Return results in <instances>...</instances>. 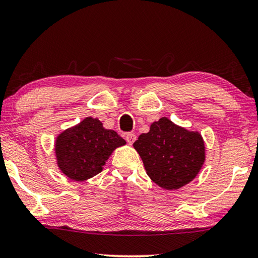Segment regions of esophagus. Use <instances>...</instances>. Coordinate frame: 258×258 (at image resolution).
<instances>
[{
  "mask_svg": "<svg viewBox=\"0 0 258 258\" xmlns=\"http://www.w3.org/2000/svg\"><path fill=\"white\" fill-rule=\"evenodd\" d=\"M136 139H137V136H136L134 133L125 134V140H127V143L129 145H133L136 142Z\"/></svg>",
  "mask_w": 258,
  "mask_h": 258,
  "instance_id": "esophagus-1",
  "label": "esophagus"
}]
</instances>
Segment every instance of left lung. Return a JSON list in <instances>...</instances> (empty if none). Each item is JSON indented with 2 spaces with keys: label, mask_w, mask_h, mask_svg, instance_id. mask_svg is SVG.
<instances>
[{
  "label": "left lung",
  "mask_w": 258,
  "mask_h": 258,
  "mask_svg": "<svg viewBox=\"0 0 258 258\" xmlns=\"http://www.w3.org/2000/svg\"><path fill=\"white\" fill-rule=\"evenodd\" d=\"M148 176L160 187L177 189L189 183L205 163V143L198 133L174 124L167 118L150 125L134 143Z\"/></svg>",
  "instance_id": "obj_1"
}]
</instances>
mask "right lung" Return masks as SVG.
Returning <instances> with one entry per match:
<instances>
[{"label":"right lung","instance_id":"1","mask_svg":"<svg viewBox=\"0 0 258 258\" xmlns=\"http://www.w3.org/2000/svg\"><path fill=\"white\" fill-rule=\"evenodd\" d=\"M125 142L98 119L86 118L57 137V164L67 177L84 181L99 174L111 153Z\"/></svg>","mask_w":258,"mask_h":258}]
</instances>
